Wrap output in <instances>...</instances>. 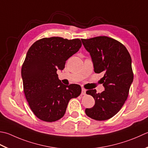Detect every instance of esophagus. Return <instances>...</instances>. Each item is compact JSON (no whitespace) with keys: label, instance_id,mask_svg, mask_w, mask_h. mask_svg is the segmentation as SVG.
Segmentation results:
<instances>
[{"label":"esophagus","instance_id":"1","mask_svg":"<svg viewBox=\"0 0 148 148\" xmlns=\"http://www.w3.org/2000/svg\"><path fill=\"white\" fill-rule=\"evenodd\" d=\"M82 95H85L86 94V90L85 88H82Z\"/></svg>","mask_w":148,"mask_h":148}]
</instances>
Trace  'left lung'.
<instances>
[{
	"mask_svg": "<svg viewBox=\"0 0 148 148\" xmlns=\"http://www.w3.org/2000/svg\"><path fill=\"white\" fill-rule=\"evenodd\" d=\"M83 45L90 55L95 73H104L101 79L105 87L101 93L95 89L86 93L91 95L95 105L86 108L87 116L96 121L114 117L120 110L128 96L134 80L132 58L125 46L108 36L82 39Z\"/></svg>",
	"mask_w": 148,
	"mask_h": 148,
	"instance_id": "left-lung-1",
	"label": "left lung"
}]
</instances>
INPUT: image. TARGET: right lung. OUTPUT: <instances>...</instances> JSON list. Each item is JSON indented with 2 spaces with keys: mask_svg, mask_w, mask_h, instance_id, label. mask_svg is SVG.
Returning <instances> with one entry per match:
<instances>
[{
  "mask_svg": "<svg viewBox=\"0 0 148 148\" xmlns=\"http://www.w3.org/2000/svg\"><path fill=\"white\" fill-rule=\"evenodd\" d=\"M82 45L79 39L44 38L28 50L21 71L24 92L31 110L40 120L60 119L69 101L81 94L79 85H63L56 72L65 68L66 61Z\"/></svg>",
  "mask_w": 148,
  "mask_h": 148,
  "instance_id": "1",
  "label": "right lung"
}]
</instances>
